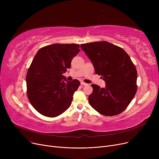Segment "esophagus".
Segmentation results:
<instances>
[{"mask_svg": "<svg viewBox=\"0 0 159 159\" xmlns=\"http://www.w3.org/2000/svg\"><path fill=\"white\" fill-rule=\"evenodd\" d=\"M80 84H81L82 85H83V86H87V85H88V84H86V83H85L84 82H83V81H82V82H80Z\"/></svg>", "mask_w": 159, "mask_h": 159, "instance_id": "1", "label": "esophagus"}]
</instances>
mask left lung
<instances>
[{
    "label": "left lung",
    "mask_w": 159,
    "mask_h": 159,
    "mask_svg": "<svg viewBox=\"0 0 159 159\" xmlns=\"http://www.w3.org/2000/svg\"><path fill=\"white\" fill-rule=\"evenodd\" d=\"M80 48L92 62L96 74L106 82L105 88L91 85L90 105L106 116L122 113L137 89V71L129 56L122 48L106 41L83 44Z\"/></svg>",
    "instance_id": "obj_1"
}]
</instances>
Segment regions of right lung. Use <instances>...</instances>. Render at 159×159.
I'll return each mask as SVG.
<instances>
[{
    "instance_id": "obj_1",
    "label": "right lung",
    "mask_w": 159,
    "mask_h": 159,
    "mask_svg": "<svg viewBox=\"0 0 159 159\" xmlns=\"http://www.w3.org/2000/svg\"><path fill=\"white\" fill-rule=\"evenodd\" d=\"M76 44H55L40 48L26 75L27 95L33 107L49 117L60 115L71 104L80 85L75 79L67 81L63 73L80 52Z\"/></svg>"
}]
</instances>
